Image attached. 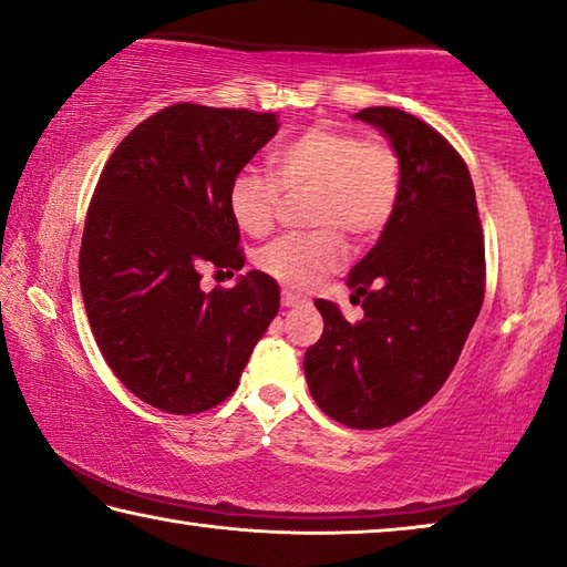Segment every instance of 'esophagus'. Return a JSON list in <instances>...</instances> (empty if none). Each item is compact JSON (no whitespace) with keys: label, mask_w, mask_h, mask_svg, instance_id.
I'll return each mask as SVG.
<instances>
[{"label":"esophagus","mask_w":567,"mask_h":567,"mask_svg":"<svg viewBox=\"0 0 567 567\" xmlns=\"http://www.w3.org/2000/svg\"><path fill=\"white\" fill-rule=\"evenodd\" d=\"M302 302H305L302 295L292 292V290H282V305H285V308H295V305H302Z\"/></svg>","instance_id":"1"}]
</instances>
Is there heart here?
<instances>
[{"label":"heart","mask_w":567,"mask_h":567,"mask_svg":"<svg viewBox=\"0 0 567 567\" xmlns=\"http://www.w3.org/2000/svg\"><path fill=\"white\" fill-rule=\"evenodd\" d=\"M269 171L247 166L231 178L227 206L237 227L265 237L275 227L282 194L312 192L316 231L285 235L259 251L257 265L277 282L308 290L348 259L343 231L358 245L379 239L401 202V156L383 136L318 123L280 143Z\"/></svg>","instance_id":"1"}]
</instances>
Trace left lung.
I'll use <instances>...</instances> for the list:
<instances>
[{"instance_id":"1","label":"left lung","mask_w":567,"mask_h":567,"mask_svg":"<svg viewBox=\"0 0 567 567\" xmlns=\"http://www.w3.org/2000/svg\"><path fill=\"white\" fill-rule=\"evenodd\" d=\"M401 156V202L375 247L348 275V322L316 300L322 336L305 353L318 406L350 429H385L442 389L484 300V235L474 184L452 143L399 107H365Z\"/></svg>"}]
</instances>
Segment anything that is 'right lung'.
I'll return each mask as SVG.
<instances>
[{"instance_id":"obj_1","label":"right lung","mask_w":567,"mask_h":567,"mask_svg":"<svg viewBox=\"0 0 567 567\" xmlns=\"http://www.w3.org/2000/svg\"><path fill=\"white\" fill-rule=\"evenodd\" d=\"M277 133L275 113L168 105L138 123L103 168L80 245L95 343L148 406L202 413L235 393L280 310L265 272L204 292L202 267H245L227 192Z\"/></svg>"}]
</instances>
